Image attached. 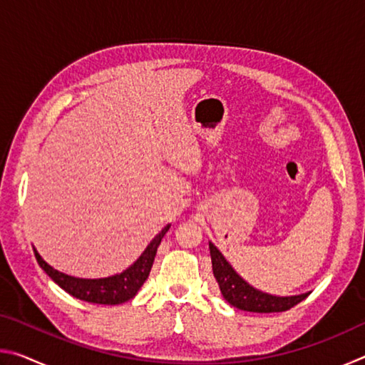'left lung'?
<instances>
[{
    "mask_svg": "<svg viewBox=\"0 0 365 365\" xmlns=\"http://www.w3.org/2000/svg\"><path fill=\"white\" fill-rule=\"evenodd\" d=\"M209 251H211L212 272L215 280L219 283L220 293L233 307L259 314L283 312L292 309L311 294V292L294 296H275L264 293L261 289L250 285L242 275H238L237 270L232 267V264L217 250V246L211 242H209Z\"/></svg>",
    "mask_w": 365,
    "mask_h": 365,
    "instance_id": "left-lung-1",
    "label": "left lung"
}]
</instances>
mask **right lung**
Instances as JSON below:
<instances>
[{"instance_id":"1","label":"right lung","mask_w":365,"mask_h":365,"mask_svg":"<svg viewBox=\"0 0 365 365\" xmlns=\"http://www.w3.org/2000/svg\"><path fill=\"white\" fill-rule=\"evenodd\" d=\"M170 224L165 225L156 237H154L150 245L146 246L145 251L141 252L140 257L132 265H128L120 274H114L110 277H103V279H78V277L67 275L64 272H59L51 267L45 259H43L38 251L34 248L36 262L40 267L46 272L54 283L72 294L73 298L82 299L86 302H95V304H122L128 299H132L138 289L143 287L148 275H150L154 257H156L160 240L168 233Z\"/></svg>"}]
</instances>
